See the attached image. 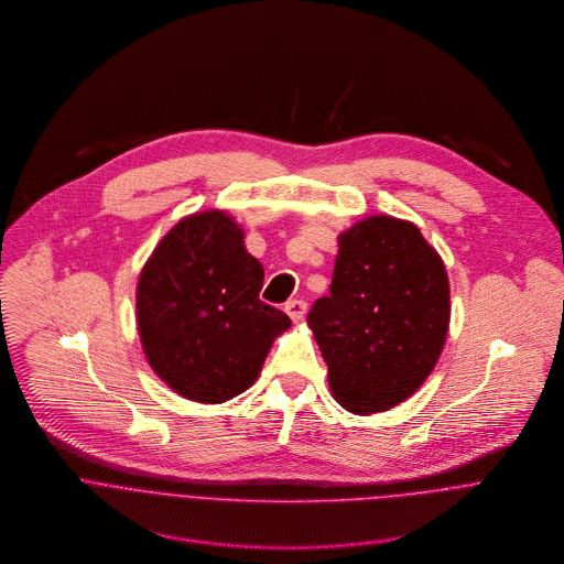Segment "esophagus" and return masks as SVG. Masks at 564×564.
Segmentation results:
<instances>
[{"label": "esophagus", "mask_w": 564, "mask_h": 564, "mask_svg": "<svg viewBox=\"0 0 564 564\" xmlns=\"http://www.w3.org/2000/svg\"><path fill=\"white\" fill-rule=\"evenodd\" d=\"M306 302L304 300H291V302H286V306H284V311H286V315L293 319V322H302L304 317H306Z\"/></svg>", "instance_id": "1"}]
</instances>
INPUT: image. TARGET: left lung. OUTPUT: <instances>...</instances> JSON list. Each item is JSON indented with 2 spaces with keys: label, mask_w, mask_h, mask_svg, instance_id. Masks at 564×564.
I'll return each mask as SVG.
<instances>
[{
  "label": "left lung",
  "mask_w": 564,
  "mask_h": 564,
  "mask_svg": "<svg viewBox=\"0 0 564 564\" xmlns=\"http://www.w3.org/2000/svg\"><path fill=\"white\" fill-rule=\"evenodd\" d=\"M308 325L336 402L384 412L432 373L449 327V282L416 226L369 217L338 237L329 295Z\"/></svg>",
  "instance_id": "left-lung-1"
}]
</instances>
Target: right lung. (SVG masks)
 Here are the masks:
<instances>
[{"label":"right lung","instance_id":"add662e5","mask_svg":"<svg viewBox=\"0 0 564 564\" xmlns=\"http://www.w3.org/2000/svg\"><path fill=\"white\" fill-rule=\"evenodd\" d=\"M262 264L224 213L182 219L154 249L137 289L152 369L186 400L221 403L258 378L291 319L260 300Z\"/></svg>","mask_w":564,"mask_h":564}]
</instances>
